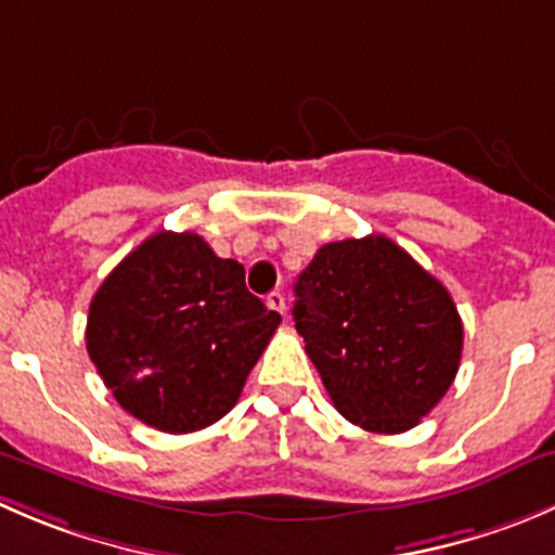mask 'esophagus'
Listing matches in <instances>:
<instances>
[{
	"label": "esophagus",
	"instance_id": "esophagus-1",
	"mask_svg": "<svg viewBox=\"0 0 555 555\" xmlns=\"http://www.w3.org/2000/svg\"><path fill=\"white\" fill-rule=\"evenodd\" d=\"M266 304H268V309H273V311H279V314H287V304H284V295L279 293V289H273L271 295H268L266 298Z\"/></svg>",
	"mask_w": 555,
	"mask_h": 555
}]
</instances>
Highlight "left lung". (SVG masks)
Instances as JSON below:
<instances>
[{
  "label": "left lung",
  "mask_w": 555,
  "mask_h": 555,
  "mask_svg": "<svg viewBox=\"0 0 555 555\" xmlns=\"http://www.w3.org/2000/svg\"><path fill=\"white\" fill-rule=\"evenodd\" d=\"M295 327L333 406L403 434L459 374L464 325L439 279L385 235L333 241L295 282Z\"/></svg>",
  "instance_id": "8db88e82"
}]
</instances>
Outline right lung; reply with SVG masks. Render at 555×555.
<instances>
[{
	"instance_id": "right-lung-1",
	"label": "right lung",
	"mask_w": 555,
	"mask_h": 555,
	"mask_svg": "<svg viewBox=\"0 0 555 555\" xmlns=\"http://www.w3.org/2000/svg\"><path fill=\"white\" fill-rule=\"evenodd\" d=\"M279 322L246 289L241 262L197 233L163 230L100 284L86 349L121 409L157 431L190 434L235 406Z\"/></svg>"
}]
</instances>
